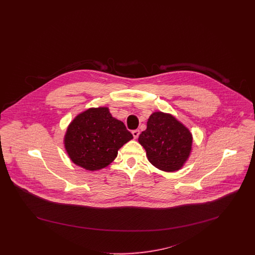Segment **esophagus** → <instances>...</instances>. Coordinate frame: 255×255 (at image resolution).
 Returning <instances> with one entry per match:
<instances>
[{"label":"esophagus","mask_w":255,"mask_h":255,"mask_svg":"<svg viewBox=\"0 0 255 255\" xmlns=\"http://www.w3.org/2000/svg\"><path fill=\"white\" fill-rule=\"evenodd\" d=\"M132 133H133V137L136 138V137H138L140 132H139V130H133V131H132Z\"/></svg>","instance_id":"esophagus-1"}]
</instances>
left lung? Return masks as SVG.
I'll return each mask as SVG.
<instances>
[{
  "instance_id": "1",
  "label": "left lung",
  "mask_w": 255,
  "mask_h": 255,
  "mask_svg": "<svg viewBox=\"0 0 255 255\" xmlns=\"http://www.w3.org/2000/svg\"><path fill=\"white\" fill-rule=\"evenodd\" d=\"M138 142L144 147L148 160L154 166L173 172L180 169L188 158L192 135L174 117L157 112L150 116Z\"/></svg>"
}]
</instances>
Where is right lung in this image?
I'll return each mask as SVG.
<instances>
[{"label":"right lung","mask_w":255,"mask_h":255,"mask_svg":"<svg viewBox=\"0 0 255 255\" xmlns=\"http://www.w3.org/2000/svg\"><path fill=\"white\" fill-rule=\"evenodd\" d=\"M133 138L123 122L109 109H89L78 115L65 135V147L73 162L88 170L106 167L117 158L123 144Z\"/></svg>","instance_id":"1"}]
</instances>
